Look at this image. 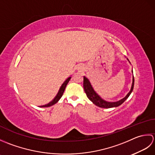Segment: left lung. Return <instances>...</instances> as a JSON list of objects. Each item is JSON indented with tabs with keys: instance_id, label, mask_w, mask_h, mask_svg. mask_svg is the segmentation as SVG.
<instances>
[{
	"instance_id": "left-lung-1",
	"label": "left lung",
	"mask_w": 155,
	"mask_h": 155,
	"mask_svg": "<svg viewBox=\"0 0 155 155\" xmlns=\"http://www.w3.org/2000/svg\"><path fill=\"white\" fill-rule=\"evenodd\" d=\"M127 59L128 60V61L130 62V61H128V58ZM132 72L133 73V70H132ZM134 83V77L133 76V83H132V86H131V88H130V91H129V93H128L127 94V96L124 98H123V99H121L117 102H108L104 100L103 98H102L99 95L96 93V91H94V88L93 87V86H92L89 80L85 77H84V80H83V87H84L85 93L87 94V96L88 98V99H89L91 102H93V104H94L96 106H98L101 108H109L117 107L118 106H120V104H123L124 102L127 99L133 90Z\"/></svg>"
}]
</instances>
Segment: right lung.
Here are the masks:
<instances>
[{
	"instance_id": "add662e5",
	"label": "right lung",
	"mask_w": 155,
	"mask_h": 155,
	"mask_svg": "<svg viewBox=\"0 0 155 155\" xmlns=\"http://www.w3.org/2000/svg\"><path fill=\"white\" fill-rule=\"evenodd\" d=\"M71 77H68L67 80H66L62 84V85L61 86V87H60V88H59L58 89V93H57V95H56V97H54V98L53 100H52L51 103H49L48 104H45V105H44V106H42L43 107H51V106H52V105H54V104H56L57 103V102L61 99V98L62 97V94H63V93H64V90H65V88H66V87H67V84H68V83L69 82V81L71 80Z\"/></svg>"
}]
</instances>
